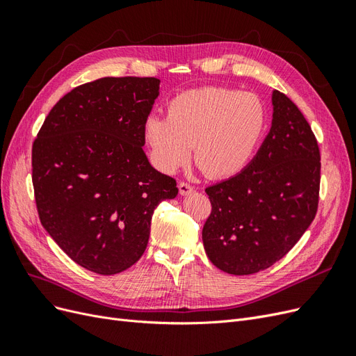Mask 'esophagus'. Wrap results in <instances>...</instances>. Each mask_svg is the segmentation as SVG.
Listing matches in <instances>:
<instances>
[{"instance_id": "obj_1", "label": "esophagus", "mask_w": 356, "mask_h": 356, "mask_svg": "<svg viewBox=\"0 0 356 356\" xmlns=\"http://www.w3.org/2000/svg\"><path fill=\"white\" fill-rule=\"evenodd\" d=\"M178 188H179V195H181V196H187V195H190V193L195 191V187L190 186L188 182H184V181L179 182Z\"/></svg>"}]
</instances>
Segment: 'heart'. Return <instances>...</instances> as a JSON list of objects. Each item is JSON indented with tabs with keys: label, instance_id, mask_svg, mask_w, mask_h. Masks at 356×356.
Listing matches in <instances>:
<instances>
[{
	"label": "heart",
	"instance_id": "b5f03b06",
	"mask_svg": "<svg viewBox=\"0 0 356 356\" xmlns=\"http://www.w3.org/2000/svg\"><path fill=\"white\" fill-rule=\"evenodd\" d=\"M266 127V110L252 93L202 88L175 96L168 117L149 115L144 135L154 166L174 174L195 147V161L209 178L233 177L248 165Z\"/></svg>",
	"mask_w": 356,
	"mask_h": 356
}]
</instances>
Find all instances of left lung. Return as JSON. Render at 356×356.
Returning a JSON list of instances; mask_svg holds the SVG:
<instances>
[{"label": "left lung", "mask_w": 356, "mask_h": 356, "mask_svg": "<svg viewBox=\"0 0 356 356\" xmlns=\"http://www.w3.org/2000/svg\"><path fill=\"white\" fill-rule=\"evenodd\" d=\"M270 132L241 174L211 186L202 239L209 260L230 275H252L284 258L314 221L321 154L312 127L275 90Z\"/></svg>", "instance_id": "obj_1"}]
</instances>
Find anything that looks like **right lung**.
I'll return each instance as SVG.
<instances>
[{
    "label": "right lung",
    "instance_id": "obj_1",
    "mask_svg": "<svg viewBox=\"0 0 356 356\" xmlns=\"http://www.w3.org/2000/svg\"><path fill=\"white\" fill-rule=\"evenodd\" d=\"M154 77H105L72 89L50 110L32 145L38 217L72 261L115 275L143 257L153 212L177 181L144 153L159 96Z\"/></svg>",
    "mask_w": 356,
    "mask_h": 356
}]
</instances>
